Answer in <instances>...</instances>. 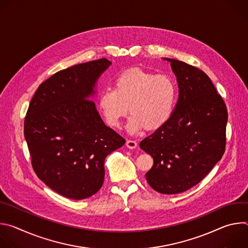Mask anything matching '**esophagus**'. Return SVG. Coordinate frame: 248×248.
Masks as SVG:
<instances>
[{"label":"esophagus","instance_id":"34e87169","mask_svg":"<svg viewBox=\"0 0 248 248\" xmlns=\"http://www.w3.org/2000/svg\"><path fill=\"white\" fill-rule=\"evenodd\" d=\"M126 147L129 148V149H134V148H136V147H137L136 141H135V140H130V139H128V140L126 141Z\"/></svg>","mask_w":248,"mask_h":248}]
</instances>
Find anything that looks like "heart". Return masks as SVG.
<instances>
[{
    "label": "heart",
    "instance_id": "heart-1",
    "mask_svg": "<svg viewBox=\"0 0 248 248\" xmlns=\"http://www.w3.org/2000/svg\"><path fill=\"white\" fill-rule=\"evenodd\" d=\"M176 101L178 85L171 77L131 67L115 78L114 90L107 89L100 94L99 107L113 127H119L129 111L127 128L130 132L143 127L154 131L170 120Z\"/></svg>",
    "mask_w": 248,
    "mask_h": 248
}]
</instances>
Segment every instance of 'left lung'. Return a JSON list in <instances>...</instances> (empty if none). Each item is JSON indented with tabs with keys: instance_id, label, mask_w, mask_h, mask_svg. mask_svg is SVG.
<instances>
[{
	"instance_id": "left-lung-1",
	"label": "left lung",
	"mask_w": 248,
	"mask_h": 248,
	"mask_svg": "<svg viewBox=\"0 0 248 248\" xmlns=\"http://www.w3.org/2000/svg\"><path fill=\"white\" fill-rule=\"evenodd\" d=\"M170 62L179 99L170 120L140 142L154 163L147 183L163 194L186 191L199 184L226 150L227 106L209 77L186 62Z\"/></svg>"
}]
</instances>
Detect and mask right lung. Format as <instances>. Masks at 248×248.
Instances as JSON below:
<instances>
[{"label":"right lung","instance_id":"add662e5","mask_svg":"<svg viewBox=\"0 0 248 248\" xmlns=\"http://www.w3.org/2000/svg\"><path fill=\"white\" fill-rule=\"evenodd\" d=\"M110 64L103 58L56 73L39 85L24 119L35 173L70 199L88 198L101 188L106 157L125 143L105 125L95 103L88 99Z\"/></svg>","mask_w":248,"mask_h":248}]
</instances>
